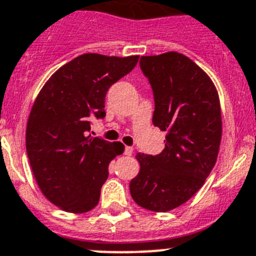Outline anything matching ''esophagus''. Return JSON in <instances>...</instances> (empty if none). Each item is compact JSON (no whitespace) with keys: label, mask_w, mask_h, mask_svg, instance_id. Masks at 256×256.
Instances as JSON below:
<instances>
[{"label":"esophagus","mask_w":256,"mask_h":256,"mask_svg":"<svg viewBox=\"0 0 256 256\" xmlns=\"http://www.w3.org/2000/svg\"><path fill=\"white\" fill-rule=\"evenodd\" d=\"M124 154H126V156H130V154H133V147L126 146V148H124Z\"/></svg>","instance_id":"obj_1"}]
</instances>
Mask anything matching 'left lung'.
I'll return each mask as SVG.
<instances>
[{
  "mask_svg": "<svg viewBox=\"0 0 256 256\" xmlns=\"http://www.w3.org/2000/svg\"><path fill=\"white\" fill-rule=\"evenodd\" d=\"M140 64L154 90L152 123L168 133L160 154H136L130 196L144 210L168 212L189 200L216 165L221 105L210 76L182 53L144 56Z\"/></svg>",
  "mask_w": 256,
  "mask_h": 256,
  "instance_id": "obj_1",
  "label": "left lung"
}]
</instances>
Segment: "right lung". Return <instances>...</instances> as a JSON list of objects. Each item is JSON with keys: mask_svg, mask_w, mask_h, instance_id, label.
Wrapping results in <instances>:
<instances>
[{"mask_svg": "<svg viewBox=\"0 0 256 256\" xmlns=\"http://www.w3.org/2000/svg\"><path fill=\"white\" fill-rule=\"evenodd\" d=\"M140 56L86 53L62 66L42 88L26 126V152L38 186L70 213L96 207L109 164L124 152L120 142L91 137V118L105 116V95L130 74Z\"/></svg>", "mask_w": 256, "mask_h": 256, "instance_id": "add662e5", "label": "right lung"}]
</instances>
